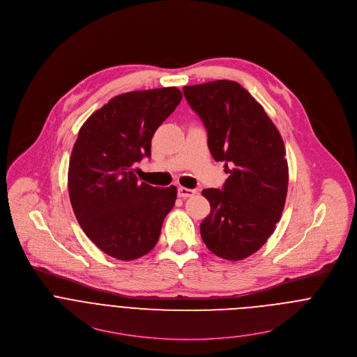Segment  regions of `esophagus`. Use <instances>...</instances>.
I'll return each mask as SVG.
<instances>
[{
  "mask_svg": "<svg viewBox=\"0 0 357 357\" xmlns=\"http://www.w3.org/2000/svg\"><path fill=\"white\" fill-rule=\"evenodd\" d=\"M195 194H196L195 190H190V188H185V187H178V190H177L178 197H191Z\"/></svg>",
  "mask_w": 357,
  "mask_h": 357,
  "instance_id": "34e87169",
  "label": "esophagus"
}]
</instances>
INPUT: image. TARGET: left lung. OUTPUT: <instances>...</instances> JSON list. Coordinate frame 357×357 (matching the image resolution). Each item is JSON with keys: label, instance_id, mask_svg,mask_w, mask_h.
<instances>
[{"label": "left lung", "instance_id": "obj_1", "mask_svg": "<svg viewBox=\"0 0 357 357\" xmlns=\"http://www.w3.org/2000/svg\"><path fill=\"white\" fill-rule=\"evenodd\" d=\"M183 91L206 127L213 158L225 162L230 174L222 190L202 191L211 206L200 224L203 243L222 259H245L267 241L282 215L289 180L282 137L237 82L215 80Z\"/></svg>", "mask_w": 357, "mask_h": 357}]
</instances>
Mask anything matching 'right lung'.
Segmentation results:
<instances>
[{
    "mask_svg": "<svg viewBox=\"0 0 357 357\" xmlns=\"http://www.w3.org/2000/svg\"><path fill=\"white\" fill-rule=\"evenodd\" d=\"M183 94L176 87L112 98L79 130L68 169L79 225L100 251L119 260L149 254L158 243L177 188L137 181L136 163L151 157V139Z\"/></svg>",
    "mask_w": 357,
    "mask_h": 357,
    "instance_id": "add662e5",
    "label": "right lung"
}]
</instances>
